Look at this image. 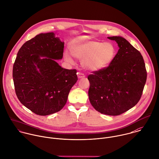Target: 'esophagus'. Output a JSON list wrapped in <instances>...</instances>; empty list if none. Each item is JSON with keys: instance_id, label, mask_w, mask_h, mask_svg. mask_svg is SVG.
Masks as SVG:
<instances>
[{"instance_id": "obj_1", "label": "esophagus", "mask_w": 159, "mask_h": 159, "mask_svg": "<svg viewBox=\"0 0 159 159\" xmlns=\"http://www.w3.org/2000/svg\"><path fill=\"white\" fill-rule=\"evenodd\" d=\"M77 76H78V78H83L85 77V75L83 73H80V72L77 73Z\"/></svg>"}]
</instances>
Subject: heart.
Wrapping results in <instances>:
<instances>
[{
  "instance_id": "heart-1",
  "label": "heart",
  "mask_w": 159,
  "mask_h": 159,
  "mask_svg": "<svg viewBox=\"0 0 159 159\" xmlns=\"http://www.w3.org/2000/svg\"><path fill=\"white\" fill-rule=\"evenodd\" d=\"M71 54L75 58L81 60L82 66L89 71H96L107 68L114 60L116 49L111 42L91 40L81 42L75 40L70 44ZM65 59L69 63H74L70 54L66 52Z\"/></svg>"
}]
</instances>
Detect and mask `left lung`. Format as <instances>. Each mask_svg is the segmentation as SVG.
<instances>
[{"label":"left lung","mask_w":159,"mask_h":159,"mask_svg":"<svg viewBox=\"0 0 159 159\" xmlns=\"http://www.w3.org/2000/svg\"><path fill=\"white\" fill-rule=\"evenodd\" d=\"M117 42L119 50L106 68L88 76L90 102L98 112L118 116L139 101L147 80L141 53L121 37H107Z\"/></svg>","instance_id":"obj_1"}]
</instances>
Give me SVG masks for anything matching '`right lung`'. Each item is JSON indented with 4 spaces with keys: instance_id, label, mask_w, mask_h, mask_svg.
Listing matches in <instances>:
<instances>
[{
    "instance_id": "right-lung-1",
    "label": "right lung",
    "mask_w": 159,
    "mask_h": 159,
    "mask_svg": "<svg viewBox=\"0 0 159 159\" xmlns=\"http://www.w3.org/2000/svg\"><path fill=\"white\" fill-rule=\"evenodd\" d=\"M63 50L64 42L49 32L26 42L18 52L12 73L16 93L37 115L60 111L78 80L76 70L63 68L55 60L62 59Z\"/></svg>"
}]
</instances>
